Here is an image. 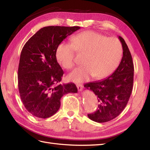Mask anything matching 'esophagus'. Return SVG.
Listing matches in <instances>:
<instances>
[{"mask_svg":"<svg viewBox=\"0 0 150 150\" xmlns=\"http://www.w3.org/2000/svg\"><path fill=\"white\" fill-rule=\"evenodd\" d=\"M77 89H78V91H81L82 90V88H83L82 85L80 84H77Z\"/></svg>","mask_w":150,"mask_h":150,"instance_id":"obj_1","label":"esophagus"}]
</instances>
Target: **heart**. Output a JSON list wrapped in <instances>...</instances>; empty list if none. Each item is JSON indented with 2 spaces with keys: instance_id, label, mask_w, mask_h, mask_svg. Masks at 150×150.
<instances>
[{
  "instance_id": "1",
  "label": "heart",
  "mask_w": 150,
  "mask_h": 150,
  "mask_svg": "<svg viewBox=\"0 0 150 150\" xmlns=\"http://www.w3.org/2000/svg\"><path fill=\"white\" fill-rule=\"evenodd\" d=\"M76 51L85 55L84 66L75 69L68 79L81 83L93 76L102 79L112 74L119 66L122 57V47L115 38L88 31L76 35L71 43L62 42L56 50V59L59 64L66 69L75 66Z\"/></svg>"
}]
</instances>
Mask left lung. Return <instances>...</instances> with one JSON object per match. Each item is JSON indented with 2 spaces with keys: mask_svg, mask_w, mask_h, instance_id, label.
I'll return each mask as SVG.
<instances>
[{
  "mask_svg": "<svg viewBox=\"0 0 150 150\" xmlns=\"http://www.w3.org/2000/svg\"><path fill=\"white\" fill-rule=\"evenodd\" d=\"M123 55L119 66L103 80L89 82L84 86L93 91L98 97V109L88 117L97 122H106L116 118L126 106L132 94L134 75L132 57L125 41L121 37Z\"/></svg>",
  "mask_w": 150,
  "mask_h": 150,
  "instance_id": "8db88e82",
  "label": "left lung"
}]
</instances>
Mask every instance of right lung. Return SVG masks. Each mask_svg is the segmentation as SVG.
<instances>
[{
  "label": "right lung",
  "instance_id": "add662e5",
  "mask_svg": "<svg viewBox=\"0 0 150 150\" xmlns=\"http://www.w3.org/2000/svg\"><path fill=\"white\" fill-rule=\"evenodd\" d=\"M79 26H46L33 35L22 50L18 69V88L24 107L33 116L46 119L57 112L60 98L77 93L75 84H59L64 71L56 50Z\"/></svg>",
  "mask_w": 150,
  "mask_h": 150
}]
</instances>
